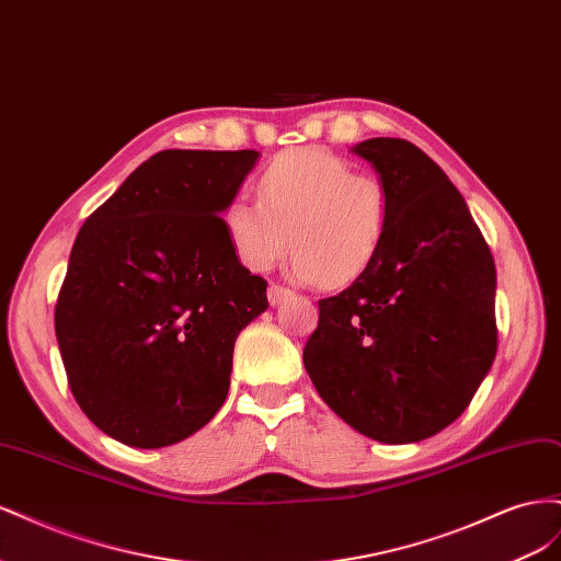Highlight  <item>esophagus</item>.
I'll use <instances>...</instances> for the list:
<instances>
[{
  "instance_id": "34e87169",
  "label": "esophagus",
  "mask_w": 561,
  "mask_h": 561,
  "mask_svg": "<svg viewBox=\"0 0 561 561\" xmlns=\"http://www.w3.org/2000/svg\"><path fill=\"white\" fill-rule=\"evenodd\" d=\"M287 297H293L290 287H285V285H280V283H271V285H268V301H271V307H276V304L285 301Z\"/></svg>"
}]
</instances>
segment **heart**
Listing matches in <instances>:
<instances>
[{
    "label": "heart",
    "instance_id": "heart-1",
    "mask_svg": "<svg viewBox=\"0 0 561 561\" xmlns=\"http://www.w3.org/2000/svg\"><path fill=\"white\" fill-rule=\"evenodd\" d=\"M260 201L233 198L225 229L236 257L268 271L293 243L290 274L342 287L377 260L390 227L386 184L353 173L348 161L320 147L278 154L257 180Z\"/></svg>",
    "mask_w": 561,
    "mask_h": 561
}]
</instances>
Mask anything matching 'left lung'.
I'll use <instances>...</instances> for the list:
<instances>
[{
	"mask_svg": "<svg viewBox=\"0 0 561 561\" xmlns=\"http://www.w3.org/2000/svg\"><path fill=\"white\" fill-rule=\"evenodd\" d=\"M355 154L386 184L390 227L365 274L318 301L304 367L351 428L419 443L463 414L496 358V266L463 196L416 145L371 138Z\"/></svg>",
	"mask_w": 561,
	"mask_h": 561,
	"instance_id": "8db88e82",
	"label": "left lung"
}]
</instances>
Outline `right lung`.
<instances>
[{"label": "right lung", "mask_w": 561, "mask_h": 561, "mask_svg": "<svg viewBox=\"0 0 561 561\" xmlns=\"http://www.w3.org/2000/svg\"><path fill=\"white\" fill-rule=\"evenodd\" d=\"M257 157L159 151L77 233L56 336L81 412L118 443L175 445L227 400L236 336L268 299L219 215Z\"/></svg>", "instance_id": "right-lung-1"}]
</instances>
